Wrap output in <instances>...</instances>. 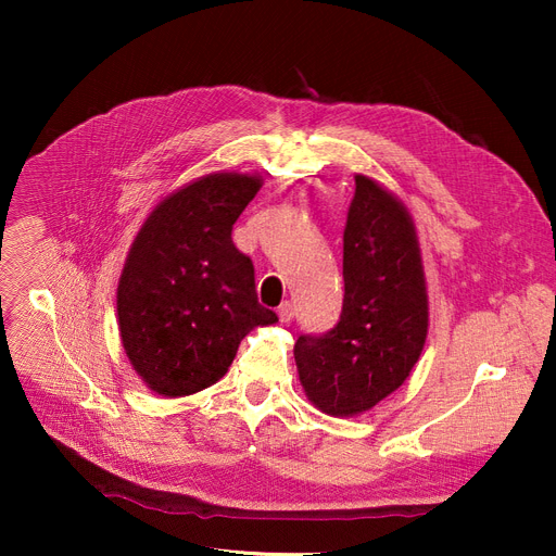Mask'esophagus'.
Returning a JSON list of instances; mask_svg holds the SVG:
<instances>
[{
	"instance_id": "obj_1",
	"label": "esophagus",
	"mask_w": 556,
	"mask_h": 556,
	"mask_svg": "<svg viewBox=\"0 0 556 556\" xmlns=\"http://www.w3.org/2000/svg\"><path fill=\"white\" fill-rule=\"evenodd\" d=\"M277 315H279V319L281 323H290V319L295 317V311H293V304L290 302H283L279 308H277Z\"/></svg>"
}]
</instances>
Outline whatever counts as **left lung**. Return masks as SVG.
Listing matches in <instances>:
<instances>
[{
  "label": "left lung",
  "instance_id": "8db88e82",
  "mask_svg": "<svg viewBox=\"0 0 556 556\" xmlns=\"http://www.w3.org/2000/svg\"><path fill=\"white\" fill-rule=\"evenodd\" d=\"M342 241L340 319L323 336H300L295 363L317 410L354 417L410 376L428 336V293L410 214L367 175H356Z\"/></svg>",
  "mask_w": 556,
  "mask_h": 556
}]
</instances>
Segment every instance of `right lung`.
<instances>
[{
    "label": "right lung",
    "instance_id": "1",
    "mask_svg": "<svg viewBox=\"0 0 556 556\" xmlns=\"http://www.w3.org/2000/svg\"><path fill=\"white\" fill-rule=\"evenodd\" d=\"M263 180L210 173L166 195L141 225L116 288L124 352L146 388L189 396L214 386L254 327L261 306L250 256L231 227Z\"/></svg>",
    "mask_w": 556,
    "mask_h": 556
}]
</instances>
